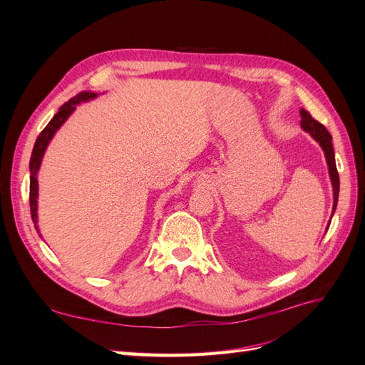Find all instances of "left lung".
<instances>
[{
	"instance_id": "obj_1",
	"label": "left lung",
	"mask_w": 365,
	"mask_h": 365,
	"mask_svg": "<svg viewBox=\"0 0 365 365\" xmlns=\"http://www.w3.org/2000/svg\"><path fill=\"white\" fill-rule=\"evenodd\" d=\"M300 115H302V120H300L302 128L306 132H309V134H311L319 143V146H322V149L324 150L326 161L329 165V175H330V180H332V187H334V208H332V216H334L335 210H336V204H338V195H339V175H338L336 164H335L332 135H330L329 130L322 123H319V121H317L311 114H309L306 109H300Z\"/></svg>"
}]
</instances>
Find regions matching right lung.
<instances>
[{
    "label": "right lung",
    "instance_id": "add662e5",
    "mask_svg": "<svg viewBox=\"0 0 365 365\" xmlns=\"http://www.w3.org/2000/svg\"><path fill=\"white\" fill-rule=\"evenodd\" d=\"M97 97L96 93L91 91H83L79 93L76 97L70 98L67 103H63L58 114L54 115L50 123L43 128V130L39 134V137L36 138L35 146H33V152H31V157H30V213H31V220L33 224H35V228L39 233L38 230V170L41 168V163H42V157L43 153H46V149L48 146V143L51 141L53 135L56 134V130L65 123V120H67L76 109V105H79L81 102H88L91 101V98Z\"/></svg>",
    "mask_w": 365,
    "mask_h": 365
}]
</instances>
